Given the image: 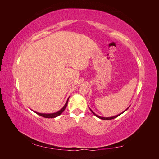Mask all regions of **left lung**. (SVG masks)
Here are the masks:
<instances>
[{"label":"left lung","mask_w":159,"mask_h":159,"mask_svg":"<svg viewBox=\"0 0 159 159\" xmlns=\"http://www.w3.org/2000/svg\"><path fill=\"white\" fill-rule=\"evenodd\" d=\"M129 107L128 108H127L123 112H122V113H119V114H118V115H115V116H113V117H101V116H99V115H96L92 110H91L90 108V110H91V111L92 112V113L95 115V116H96L97 117H98V118H99V119H103V120H110V119H115V118H116V117H117L118 116H119L120 115H121L122 113H123L125 111H126L129 109Z\"/></svg>","instance_id":"left-lung-1"}]
</instances>
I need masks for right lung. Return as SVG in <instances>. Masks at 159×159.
I'll return each mask as SVG.
<instances>
[{"mask_svg": "<svg viewBox=\"0 0 159 159\" xmlns=\"http://www.w3.org/2000/svg\"><path fill=\"white\" fill-rule=\"evenodd\" d=\"M69 98H70V97L68 98V99H67V102H66L65 105H64V107H62L60 111H57L56 113H38V112H36V111H34V113H36L38 115H40V116H42L43 117H45V118H55L57 116H59L60 115H61L62 113H63V111L67 107V105H68Z\"/></svg>", "mask_w": 159, "mask_h": 159, "instance_id": "right-lung-1", "label": "right lung"}]
</instances>
